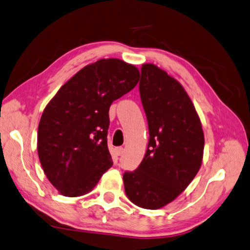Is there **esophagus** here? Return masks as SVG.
Returning a JSON list of instances; mask_svg holds the SVG:
<instances>
[{"label": "esophagus", "instance_id": "34e87169", "mask_svg": "<svg viewBox=\"0 0 250 250\" xmlns=\"http://www.w3.org/2000/svg\"><path fill=\"white\" fill-rule=\"evenodd\" d=\"M123 151H124V149H123V147H116L115 148V152L117 156H121L123 154Z\"/></svg>", "mask_w": 250, "mask_h": 250}]
</instances>
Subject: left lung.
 Segmentation results:
<instances>
[{"label": "left lung", "instance_id": "1", "mask_svg": "<svg viewBox=\"0 0 250 250\" xmlns=\"http://www.w3.org/2000/svg\"><path fill=\"white\" fill-rule=\"evenodd\" d=\"M139 94L149 142L141 165L123 174L125 193L139 208L156 209L190 185L202 164L204 134L182 85L152 63L143 64Z\"/></svg>", "mask_w": 250, "mask_h": 250}]
</instances>
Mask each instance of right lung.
I'll use <instances>...</instances> for the list:
<instances>
[{
  "label": "right lung",
  "mask_w": 250,
  "mask_h": 250,
  "mask_svg": "<svg viewBox=\"0 0 250 250\" xmlns=\"http://www.w3.org/2000/svg\"><path fill=\"white\" fill-rule=\"evenodd\" d=\"M138 80L135 65L101 59L74 74L48 103L39 122L37 150L46 177L62 195L89 193L113 166L109 106Z\"/></svg>",
  "instance_id": "right-lung-1"
}]
</instances>
